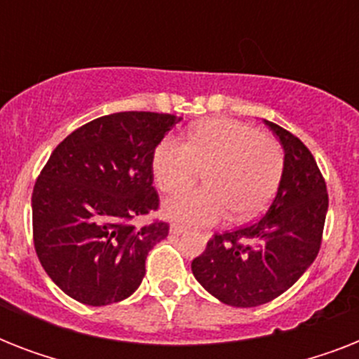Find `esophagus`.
<instances>
[{"mask_svg": "<svg viewBox=\"0 0 359 359\" xmlns=\"http://www.w3.org/2000/svg\"><path fill=\"white\" fill-rule=\"evenodd\" d=\"M169 231H171L173 235H182V233H186V227H182V225L179 224H173L171 227H169Z\"/></svg>", "mask_w": 359, "mask_h": 359, "instance_id": "1", "label": "esophagus"}]
</instances>
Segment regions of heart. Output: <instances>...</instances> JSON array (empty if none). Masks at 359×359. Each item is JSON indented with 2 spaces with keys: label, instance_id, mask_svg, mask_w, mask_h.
Returning <instances> with one entry per match:
<instances>
[{
  "label": "heart",
  "instance_id": "b5f03b06",
  "mask_svg": "<svg viewBox=\"0 0 359 359\" xmlns=\"http://www.w3.org/2000/svg\"><path fill=\"white\" fill-rule=\"evenodd\" d=\"M205 171L201 190L184 191L163 205L171 219L188 225H210L225 218L250 222L266 210L278 194L285 154L278 141L255 126L233 119L196 124L188 143L163 137L152 152V175L165 194L184 190Z\"/></svg>",
  "mask_w": 359,
  "mask_h": 359
}]
</instances>
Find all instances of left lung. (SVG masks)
<instances>
[{
    "label": "left lung",
    "mask_w": 359,
    "mask_h": 359,
    "mask_svg": "<svg viewBox=\"0 0 359 359\" xmlns=\"http://www.w3.org/2000/svg\"><path fill=\"white\" fill-rule=\"evenodd\" d=\"M285 151V171L268 212L240 229L216 233L191 261L196 279L219 302L262 306L311 266L323 244L328 190L311 151L289 130L264 121Z\"/></svg>",
    "instance_id": "obj_1"
}]
</instances>
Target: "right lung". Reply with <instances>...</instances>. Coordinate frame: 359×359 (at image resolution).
Returning a JSON list of instances; mask_svg holds the SVG:
<instances>
[{
  "instance_id": "right-lung-1",
  "label": "right lung",
  "mask_w": 359,
  "mask_h": 359,
  "mask_svg": "<svg viewBox=\"0 0 359 359\" xmlns=\"http://www.w3.org/2000/svg\"><path fill=\"white\" fill-rule=\"evenodd\" d=\"M180 117L121 111L76 128L59 143L33 188V244L52 281L86 306L128 298L145 276V259L169 233L154 219L152 152Z\"/></svg>"
}]
</instances>
